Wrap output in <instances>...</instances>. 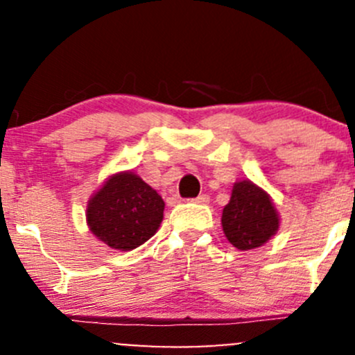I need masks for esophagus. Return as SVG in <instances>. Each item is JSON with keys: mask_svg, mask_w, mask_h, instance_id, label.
<instances>
[{"mask_svg": "<svg viewBox=\"0 0 355 355\" xmlns=\"http://www.w3.org/2000/svg\"><path fill=\"white\" fill-rule=\"evenodd\" d=\"M193 200H196L197 204H207L209 202V196H207V193H200V196L196 197Z\"/></svg>", "mask_w": 355, "mask_h": 355, "instance_id": "esophagus-1", "label": "esophagus"}]
</instances>
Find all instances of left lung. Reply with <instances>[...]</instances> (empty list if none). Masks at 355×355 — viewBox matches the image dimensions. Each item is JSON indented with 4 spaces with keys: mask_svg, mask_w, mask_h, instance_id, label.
<instances>
[{
    "mask_svg": "<svg viewBox=\"0 0 355 355\" xmlns=\"http://www.w3.org/2000/svg\"><path fill=\"white\" fill-rule=\"evenodd\" d=\"M221 223L226 238L238 250L259 248L279 230V216L270 197L250 180L234 184Z\"/></svg>",
    "mask_w": 355,
    "mask_h": 355,
    "instance_id": "1",
    "label": "left lung"
}]
</instances>
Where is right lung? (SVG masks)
Here are the masks:
<instances>
[{"label":"right lung","instance_id":"1","mask_svg":"<svg viewBox=\"0 0 355 355\" xmlns=\"http://www.w3.org/2000/svg\"><path fill=\"white\" fill-rule=\"evenodd\" d=\"M165 202L132 171L117 173L89 199L87 221L92 233L110 248H137L158 230Z\"/></svg>","mask_w":355,"mask_h":355}]
</instances>
